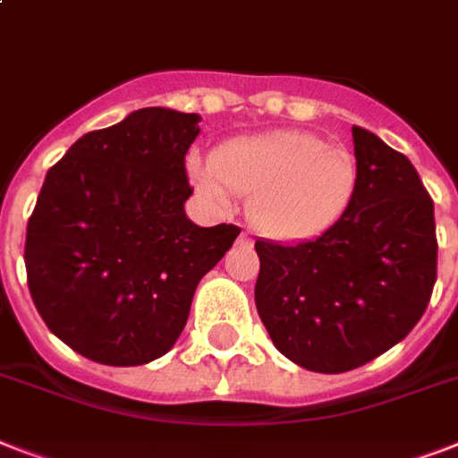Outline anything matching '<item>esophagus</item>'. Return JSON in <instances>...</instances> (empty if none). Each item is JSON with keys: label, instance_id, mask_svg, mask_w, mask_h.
<instances>
[{"label": "esophagus", "instance_id": "obj_1", "mask_svg": "<svg viewBox=\"0 0 458 458\" xmlns=\"http://www.w3.org/2000/svg\"><path fill=\"white\" fill-rule=\"evenodd\" d=\"M240 240H242V242H250V233H242V235H240Z\"/></svg>", "mask_w": 458, "mask_h": 458}]
</instances>
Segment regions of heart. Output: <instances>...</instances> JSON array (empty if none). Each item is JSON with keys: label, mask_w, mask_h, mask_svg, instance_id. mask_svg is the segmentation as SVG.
<instances>
[{"label": "heart", "mask_w": 458, "mask_h": 458, "mask_svg": "<svg viewBox=\"0 0 458 458\" xmlns=\"http://www.w3.org/2000/svg\"><path fill=\"white\" fill-rule=\"evenodd\" d=\"M194 182L218 204L247 197V218L261 235L301 242L333 228L354 199L359 165L347 147L318 135L278 131L228 142L214 164L190 161Z\"/></svg>", "instance_id": "b5f03b06"}]
</instances>
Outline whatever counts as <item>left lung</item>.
I'll return each mask as SVG.
<instances>
[{"label": "left lung", "instance_id": "left-lung-1", "mask_svg": "<svg viewBox=\"0 0 458 458\" xmlns=\"http://www.w3.org/2000/svg\"><path fill=\"white\" fill-rule=\"evenodd\" d=\"M354 199L333 228L297 244L257 240L254 300L280 354L344 373L411 333L437 278L435 207L404 154L352 128Z\"/></svg>", "mask_w": 458, "mask_h": 458}]
</instances>
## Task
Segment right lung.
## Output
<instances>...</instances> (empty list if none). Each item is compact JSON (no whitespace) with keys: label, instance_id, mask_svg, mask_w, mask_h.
<instances>
[{"label":"right lung","instance_id":"obj_1","mask_svg":"<svg viewBox=\"0 0 458 458\" xmlns=\"http://www.w3.org/2000/svg\"><path fill=\"white\" fill-rule=\"evenodd\" d=\"M197 114L149 106L82 135L49 168L25 233L39 316L89 361L142 366L175 344L199 280L240 235L185 216Z\"/></svg>","mask_w":458,"mask_h":458}]
</instances>
